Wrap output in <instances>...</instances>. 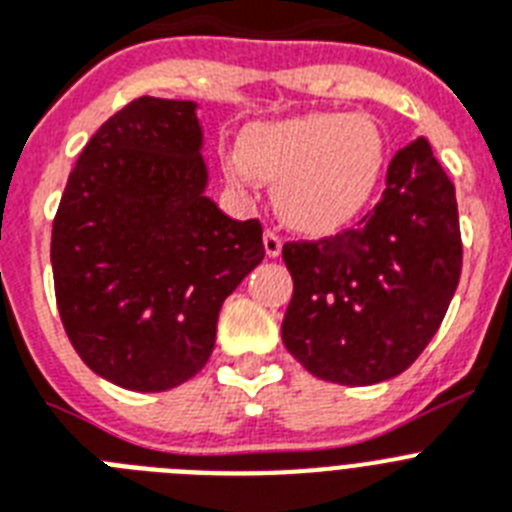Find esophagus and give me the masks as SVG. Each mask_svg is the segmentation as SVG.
Instances as JSON below:
<instances>
[{"label":"esophagus","instance_id":"esophagus-1","mask_svg":"<svg viewBox=\"0 0 512 512\" xmlns=\"http://www.w3.org/2000/svg\"><path fill=\"white\" fill-rule=\"evenodd\" d=\"M263 242H265V252H268V257H278V255H281L283 242H281V236H278V231H273V229L265 231Z\"/></svg>","mask_w":512,"mask_h":512}]
</instances>
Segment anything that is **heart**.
Listing matches in <instances>:
<instances>
[{"label":"heart","instance_id":"b5f03b06","mask_svg":"<svg viewBox=\"0 0 512 512\" xmlns=\"http://www.w3.org/2000/svg\"><path fill=\"white\" fill-rule=\"evenodd\" d=\"M385 166L377 124L354 114H307L257 124L242 150L223 158L239 187L276 184L278 216L304 234H330L354 221L375 195Z\"/></svg>","mask_w":512,"mask_h":512}]
</instances>
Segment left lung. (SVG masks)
<instances>
[{"label":"left lung","instance_id":"obj_1","mask_svg":"<svg viewBox=\"0 0 512 512\" xmlns=\"http://www.w3.org/2000/svg\"><path fill=\"white\" fill-rule=\"evenodd\" d=\"M294 296L281 336L307 372L338 385L401 375L440 328L463 265L455 187L424 137L398 150L356 229L286 242Z\"/></svg>","mask_w":512,"mask_h":512}]
</instances>
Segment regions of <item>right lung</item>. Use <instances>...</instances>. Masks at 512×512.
<instances>
[{"instance_id":"right-lung-1","label":"right lung","mask_w":512,"mask_h":512,"mask_svg":"<svg viewBox=\"0 0 512 512\" xmlns=\"http://www.w3.org/2000/svg\"><path fill=\"white\" fill-rule=\"evenodd\" d=\"M195 103L143 96L98 127L51 229L67 338L119 388L158 393L195 377L223 299L263 263V226L205 197Z\"/></svg>"}]
</instances>
